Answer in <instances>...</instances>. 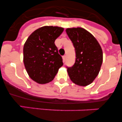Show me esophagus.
<instances>
[{"label": "esophagus", "mask_w": 122, "mask_h": 122, "mask_svg": "<svg viewBox=\"0 0 122 122\" xmlns=\"http://www.w3.org/2000/svg\"><path fill=\"white\" fill-rule=\"evenodd\" d=\"M66 55H65V56H63V62H65V60H66Z\"/></svg>", "instance_id": "34e87169"}]
</instances>
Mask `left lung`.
Segmentation results:
<instances>
[{
  "mask_svg": "<svg viewBox=\"0 0 122 122\" xmlns=\"http://www.w3.org/2000/svg\"><path fill=\"white\" fill-rule=\"evenodd\" d=\"M76 53L74 65L68 67L71 80L76 84L86 86L98 76L103 62V51L95 38L81 27L66 29Z\"/></svg>",
  "mask_w": 122,
  "mask_h": 122,
  "instance_id": "1",
  "label": "left lung"
}]
</instances>
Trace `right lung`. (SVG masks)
Returning <instances> with one entry per match:
<instances>
[{"label":"right lung","instance_id":"right-lung-1","mask_svg":"<svg viewBox=\"0 0 122 122\" xmlns=\"http://www.w3.org/2000/svg\"><path fill=\"white\" fill-rule=\"evenodd\" d=\"M63 28L44 26L33 32L24 46V63L32 79L39 84L52 81L63 65L54 42Z\"/></svg>","mask_w":122,"mask_h":122}]
</instances>
